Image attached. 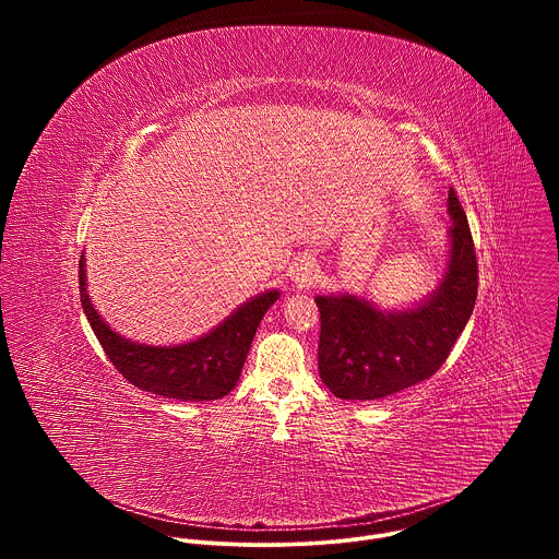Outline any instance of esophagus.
I'll return each instance as SVG.
<instances>
[{"label": "esophagus", "mask_w": 559, "mask_h": 559, "mask_svg": "<svg viewBox=\"0 0 559 559\" xmlns=\"http://www.w3.org/2000/svg\"><path fill=\"white\" fill-rule=\"evenodd\" d=\"M318 281V265L311 257H302L298 259L296 267H294V283L300 287V289H307L311 287L313 283Z\"/></svg>", "instance_id": "obj_1"}]
</instances>
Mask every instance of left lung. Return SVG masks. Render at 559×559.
Wrapping results in <instances>:
<instances>
[{
    "label": "left lung",
    "instance_id": "obj_1",
    "mask_svg": "<svg viewBox=\"0 0 559 559\" xmlns=\"http://www.w3.org/2000/svg\"><path fill=\"white\" fill-rule=\"evenodd\" d=\"M449 214V272L416 309L382 313L356 296H316L318 373L336 397L378 401L431 378L449 358L477 296L473 236L453 188Z\"/></svg>",
    "mask_w": 559,
    "mask_h": 559
}]
</instances>
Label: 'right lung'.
I'll list each match as a JSON object with an SVG mask.
<instances>
[{"label": "right lung", "mask_w": 559, "mask_h": 559, "mask_svg": "<svg viewBox=\"0 0 559 559\" xmlns=\"http://www.w3.org/2000/svg\"><path fill=\"white\" fill-rule=\"evenodd\" d=\"M79 294L84 313L117 371L134 386L177 401H218L227 395L243 371L257 328L278 292H265L238 307L207 336L177 347L136 345L115 334L95 311L86 294L84 259L79 261Z\"/></svg>", "instance_id": "1"}]
</instances>
